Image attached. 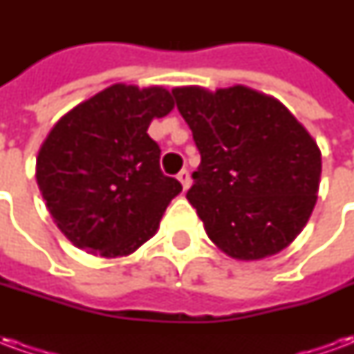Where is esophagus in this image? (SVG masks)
Here are the masks:
<instances>
[{"label":"esophagus","instance_id":"obj_1","mask_svg":"<svg viewBox=\"0 0 354 354\" xmlns=\"http://www.w3.org/2000/svg\"><path fill=\"white\" fill-rule=\"evenodd\" d=\"M178 180H180V184H182V187H184V189H187V187H189V184H192V176H189V172H187L185 169L178 172Z\"/></svg>","mask_w":354,"mask_h":354}]
</instances>
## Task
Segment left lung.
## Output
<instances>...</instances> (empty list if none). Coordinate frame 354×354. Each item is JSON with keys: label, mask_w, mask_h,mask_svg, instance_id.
<instances>
[{"label": "left lung", "mask_w": 354, "mask_h": 354, "mask_svg": "<svg viewBox=\"0 0 354 354\" xmlns=\"http://www.w3.org/2000/svg\"><path fill=\"white\" fill-rule=\"evenodd\" d=\"M172 94L201 153L185 197L208 237L235 260L281 252L317 203V142L277 98L243 85Z\"/></svg>", "instance_id": "8db88e82"}]
</instances>
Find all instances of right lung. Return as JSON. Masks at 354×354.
Segmentation results:
<instances>
[{
  "mask_svg": "<svg viewBox=\"0 0 354 354\" xmlns=\"http://www.w3.org/2000/svg\"><path fill=\"white\" fill-rule=\"evenodd\" d=\"M172 108L167 88L117 83L53 127L35 178L58 230L77 248L117 258L153 237L182 184L162 174L147 127Z\"/></svg>",
  "mask_w": 354,
  "mask_h": 354,
  "instance_id": "obj_1",
  "label": "right lung"
}]
</instances>
